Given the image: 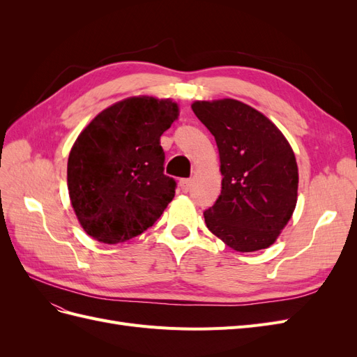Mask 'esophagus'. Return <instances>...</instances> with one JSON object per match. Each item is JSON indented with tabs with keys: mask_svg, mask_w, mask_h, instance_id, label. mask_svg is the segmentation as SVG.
Listing matches in <instances>:
<instances>
[{
	"mask_svg": "<svg viewBox=\"0 0 357 357\" xmlns=\"http://www.w3.org/2000/svg\"><path fill=\"white\" fill-rule=\"evenodd\" d=\"M178 186H180L181 192H188L190 189V186H192V180L190 178H181L178 181Z\"/></svg>",
	"mask_w": 357,
	"mask_h": 357,
	"instance_id": "esophagus-1",
	"label": "esophagus"
}]
</instances>
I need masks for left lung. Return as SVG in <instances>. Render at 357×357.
Here are the masks:
<instances>
[{"mask_svg": "<svg viewBox=\"0 0 357 357\" xmlns=\"http://www.w3.org/2000/svg\"><path fill=\"white\" fill-rule=\"evenodd\" d=\"M214 135L222 190L204 213L207 228L241 253L273 245L298 201V164L283 132L253 107L232 98L193 101Z\"/></svg>", "mask_w": 357, "mask_h": 357, "instance_id": "obj_1", "label": "left lung"}]
</instances>
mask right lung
I'll use <instances>...</instances> for the list:
<instances>
[{
  "instance_id": "right-lung-1",
  "label": "right lung",
  "mask_w": 357,
  "mask_h": 357,
  "mask_svg": "<svg viewBox=\"0 0 357 357\" xmlns=\"http://www.w3.org/2000/svg\"><path fill=\"white\" fill-rule=\"evenodd\" d=\"M169 98L129 96L96 114L75 139L67 183L84 232L104 244L143 234L174 198L160 135L178 119Z\"/></svg>"
}]
</instances>
